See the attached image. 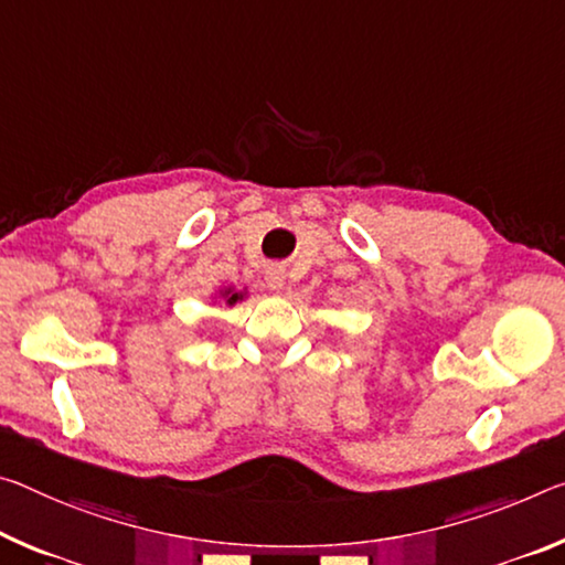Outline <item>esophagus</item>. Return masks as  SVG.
<instances>
[{
  "instance_id": "34e87169",
  "label": "esophagus",
  "mask_w": 565,
  "mask_h": 565,
  "mask_svg": "<svg viewBox=\"0 0 565 565\" xmlns=\"http://www.w3.org/2000/svg\"><path fill=\"white\" fill-rule=\"evenodd\" d=\"M266 284L271 286V289H281L284 286V271L279 266H268L266 268Z\"/></svg>"
}]
</instances>
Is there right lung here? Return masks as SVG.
I'll return each mask as SVG.
<instances>
[{
	"mask_svg": "<svg viewBox=\"0 0 565 565\" xmlns=\"http://www.w3.org/2000/svg\"><path fill=\"white\" fill-rule=\"evenodd\" d=\"M246 299V291H238L234 286H221V289L213 294V301H223L226 307H234V303L244 301Z\"/></svg>",
	"mask_w": 565,
	"mask_h": 565,
	"instance_id": "1",
	"label": "right lung"
}]
</instances>
